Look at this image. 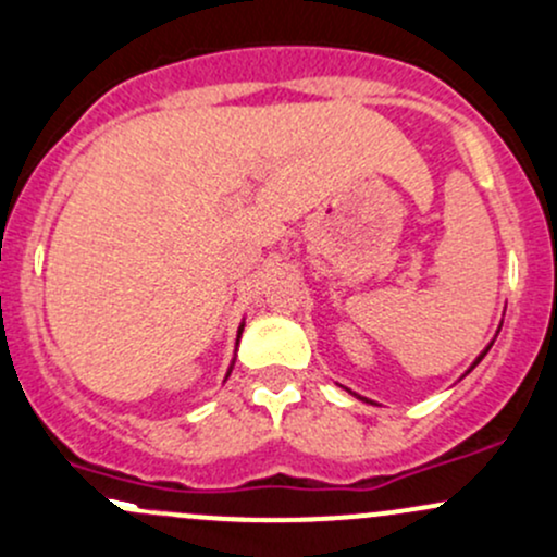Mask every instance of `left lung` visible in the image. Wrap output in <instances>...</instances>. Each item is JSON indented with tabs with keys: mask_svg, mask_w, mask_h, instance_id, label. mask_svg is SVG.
<instances>
[{
	"mask_svg": "<svg viewBox=\"0 0 557 557\" xmlns=\"http://www.w3.org/2000/svg\"><path fill=\"white\" fill-rule=\"evenodd\" d=\"M499 329H502V326H499ZM499 329H496V334H499ZM496 334H494V339H496ZM494 339H492V343H488V345H486V348H483L481 352H478V358H475V361H472V363H470V369H468V372H465V374H470V372H472V369H475V367H478V363H481V361H483V356H486V352H488V350H492ZM465 374H462V376H465ZM345 391H348V387H345ZM348 393H350V396H356L358 400H367V404H374V400H369V398L358 396V393H352V391H348ZM374 406H376V404H374Z\"/></svg>",
	"mask_w": 557,
	"mask_h": 557,
	"instance_id": "1",
	"label": "left lung"
}]
</instances>
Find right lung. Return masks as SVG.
Returning <instances> with one entry per match:
<instances>
[{
  "label": "right lung",
  "instance_id": "obj_1",
  "mask_svg": "<svg viewBox=\"0 0 557 557\" xmlns=\"http://www.w3.org/2000/svg\"><path fill=\"white\" fill-rule=\"evenodd\" d=\"M244 324H247V321H242V324H238V334H236V348H238V339H242ZM233 363H236V352H233V361H231V367H228V374H225V380H228V376H231V372H233Z\"/></svg>",
  "mask_w": 557,
  "mask_h": 557
}]
</instances>
